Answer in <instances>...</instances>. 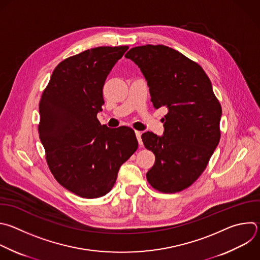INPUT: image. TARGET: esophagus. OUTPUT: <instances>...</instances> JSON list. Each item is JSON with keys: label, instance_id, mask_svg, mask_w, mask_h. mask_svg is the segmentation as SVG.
Wrapping results in <instances>:
<instances>
[{"label": "esophagus", "instance_id": "obj_1", "mask_svg": "<svg viewBox=\"0 0 260 260\" xmlns=\"http://www.w3.org/2000/svg\"><path fill=\"white\" fill-rule=\"evenodd\" d=\"M141 136H142V133L139 132V131H136V137L138 139V142H139V145L142 146L143 145V142H142V139H141Z\"/></svg>", "mask_w": 260, "mask_h": 260}]
</instances>
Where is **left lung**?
<instances>
[{
  "label": "left lung",
  "instance_id": "obj_1",
  "mask_svg": "<svg viewBox=\"0 0 260 260\" xmlns=\"http://www.w3.org/2000/svg\"><path fill=\"white\" fill-rule=\"evenodd\" d=\"M125 57L146 77L154 108L167 109L163 136L142 135L155 155L147 181L162 193L181 192L202 175L219 143L220 103L203 68L177 50L146 45L132 48Z\"/></svg>",
  "mask_w": 260,
  "mask_h": 260
}]
</instances>
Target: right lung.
Segmentation results:
<instances>
[{
	"mask_svg": "<svg viewBox=\"0 0 260 260\" xmlns=\"http://www.w3.org/2000/svg\"><path fill=\"white\" fill-rule=\"evenodd\" d=\"M128 49L98 47L60 62L44 90L38 126L56 181L73 194L94 199L114 186L118 169L138 149L134 129L101 125L107 75Z\"/></svg>",
	"mask_w": 260,
	"mask_h": 260,
	"instance_id": "add662e5",
	"label": "right lung"
}]
</instances>
